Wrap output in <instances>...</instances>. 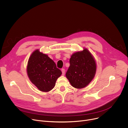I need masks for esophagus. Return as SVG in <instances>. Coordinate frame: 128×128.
<instances>
[{
	"mask_svg": "<svg viewBox=\"0 0 128 128\" xmlns=\"http://www.w3.org/2000/svg\"><path fill=\"white\" fill-rule=\"evenodd\" d=\"M61 71H62V76H64V74H65V69H64V68H62V69H61Z\"/></svg>",
	"mask_w": 128,
	"mask_h": 128,
	"instance_id": "obj_1",
	"label": "esophagus"
}]
</instances>
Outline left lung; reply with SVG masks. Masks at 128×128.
I'll list each match as a JSON object with an SVG mask.
<instances>
[{
	"mask_svg": "<svg viewBox=\"0 0 128 128\" xmlns=\"http://www.w3.org/2000/svg\"><path fill=\"white\" fill-rule=\"evenodd\" d=\"M69 62L67 78L73 87L85 88L93 80L96 72V63L92 54L84 48L82 51L73 54Z\"/></svg>",
	"mask_w": 128,
	"mask_h": 128,
	"instance_id": "8db88e82",
	"label": "left lung"
}]
</instances>
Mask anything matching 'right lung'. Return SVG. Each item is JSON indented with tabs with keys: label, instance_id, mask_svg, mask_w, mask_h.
<instances>
[{
	"label": "right lung",
	"instance_id": "1",
	"mask_svg": "<svg viewBox=\"0 0 128 128\" xmlns=\"http://www.w3.org/2000/svg\"><path fill=\"white\" fill-rule=\"evenodd\" d=\"M27 73L31 82L42 92H48L55 86L57 80L62 74L52 60L39 50H34L30 56Z\"/></svg>",
	"mask_w": 128,
	"mask_h": 128
}]
</instances>
